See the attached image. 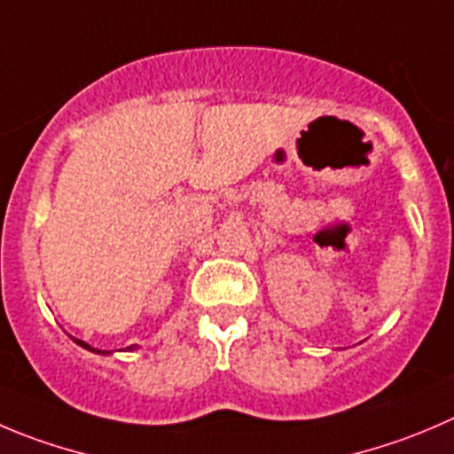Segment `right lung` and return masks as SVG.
Segmentation results:
<instances>
[{
  "label": "right lung",
  "mask_w": 454,
  "mask_h": 454,
  "mask_svg": "<svg viewBox=\"0 0 454 454\" xmlns=\"http://www.w3.org/2000/svg\"><path fill=\"white\" fill-rule=\"evenodd\" d=\"M73 340H75L77 345H80V348H84V349H89V352H95V354H102V356H106V354H114V349H95V348H90L89 343H86V340H82V339H75V336H71ZM129 352H133V349H137V345H129Z\"/></svg>",
  "instance_id": "1"
}]
</instances>
